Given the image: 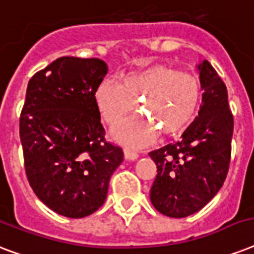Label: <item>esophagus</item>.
Here are the masks:
<instances>
[{"label":"esophagus","instance_id":"esophagus-1","mask_svg":"<svg viewBox=\"0 0 254 254\" xmlns=\"http://www.w3.org/2000/svg\"><path fill=\"white\" fill-rule=\"evenodd\" d=\"M124 155H125V159H127V161H135V159L138 158V154L135 151L127 149V147L124 149Z\"/></svg>","mask_w":254,"mask_h":254}]
</instances>
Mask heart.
I'll list each match as a JSON object with an SVG mask.
<instances>
[{"label": "heart", "mask_w": 254, "mask_h": 254, "mask_svg": "<svg viewBox=\"0 0 254 254\" xmlns=\"http://www.w3.org/2000/svg\"><path fill=\"white\" fill-rule=\"evenodd\" d=\"M200 99V84L189 72L155 65L124 75L120 84L101 81L95 103L103 120L116 125L133 109L141 113L124 120L113 127L119 142L134 147L149 145L158 135L175 133L192 119Z\"/></svg>", "instance_id": "obj_1"}]
</instances>
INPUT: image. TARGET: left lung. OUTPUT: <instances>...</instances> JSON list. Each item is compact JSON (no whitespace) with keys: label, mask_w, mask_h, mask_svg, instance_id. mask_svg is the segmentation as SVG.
<instances>
[{"label":"left lung","mask_w":254,"mask_h":254,"mask_svg":"<svg viewBox=\"0 0 254 254\" xmlns=\"http://www.w3.org/2000/svg\"><path fill=\"white\" fill-rule=\"evenodd\" d=\"M197 71L203 91L197 117L178 141L149 153L157 165L151 204L175 219L200 211L219 192L231 159L233 116L227 87L207 61Z\"/></svg>","instance_id":"1"}]
</instances>
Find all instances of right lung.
<instances>
[{"label":"right lung","mask_w":254,"mask_h":254,"mask_svg":"<svg viewBox=\"0 0 254 254\" xmlns=\"http://www.w3.org/2000/svg\"><path fill=\"white\" fill-rule=\"evenodd\" d=\"M107 73L97 58L62 57L27 84L19 119L26 175L38 199L62 216L96 212L124 161L121 147L105 141L95 103Z\"/></svg>","instance_id":"obj_1"}]
</instances>
